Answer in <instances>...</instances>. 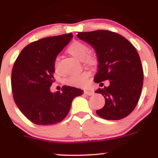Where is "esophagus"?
<instances>
[{
	"label": "esophagus",
	"instance_id": "esophagus-1",
	"mask_svg": "<svg viewBox=\"0 0 158 158\" xmlns=\"http://www.w3.org/2000/svg\"><path fill=\"white\" fill-rule=\"evenodd\" d=\"M84 94H86V95H88V96H92L93 94H94V92L91 90H85L84 91Z\"/></svg>",
	"mask_w": 158,
	"mask_h": 158
}]
</instances>
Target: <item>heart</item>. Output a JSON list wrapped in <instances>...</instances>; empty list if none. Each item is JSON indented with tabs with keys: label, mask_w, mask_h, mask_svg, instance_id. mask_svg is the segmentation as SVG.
<instances>
[{
	"label": "heart",
	"mask_w": 158,
	"mask_h": 158,
	"mask_svg": "<svg viewBox=\"0 0 158 158\" xmlns=\"http://www.w3.org/2000/svg\"><path fill=\"white\" fill-rule=\"evenodd\" d=\"M68 53L72 56L77 58L79 61H84L86 64H94L95 62V57L89 53V48L87 45L79 41H75L72 43L67 49ZM54 69L58 70V58L54 61ZM89 73L84 72L79 74L72 75L65 79V83L69 86L76 87H83L86 86L89 80Z\"/></svg>",
	"instance_id": "heart-1"
}]
</instances>
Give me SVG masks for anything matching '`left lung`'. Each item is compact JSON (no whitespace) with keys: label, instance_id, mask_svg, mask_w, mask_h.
<instances>
[{"label":"left lung","instance_id":"1","mask_svg":"<svg viewBox=\"0 0 158 158\" xmlns=\"http://www.w3.org/2000/svg\"><path fill=\"white\" fill-rule=\"evenodd\" d=\"M76 36L96 51L98 67L94 82L110 81L107 87L95 91L105 98L97 114L107 120L126 118L136 106L143 88V71L138 52L127 39L108 30L79 32Z\"/></svg>","mask_w":158,"mask_h":158}]
</instances>
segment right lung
Masks as SVG:
<instances>
[{"label":"right lung","instance_id":"obj_1","mask_svg":"<svg viewBox=\"0 0 158 158\" xmlns=\"http://www.w3.org/2000/svg\"><path fill=\"white\" fill-rule=\"evenodd\" d=\"M73 37L72 33L40 39L28 44L16 59L11 72L14 101L32 123L50 126L69 114L72 100L83 90L64 86L51 92L54 82V61Z\"/></svg>","mask_w":158,"mask_h":158}]
</instances>
